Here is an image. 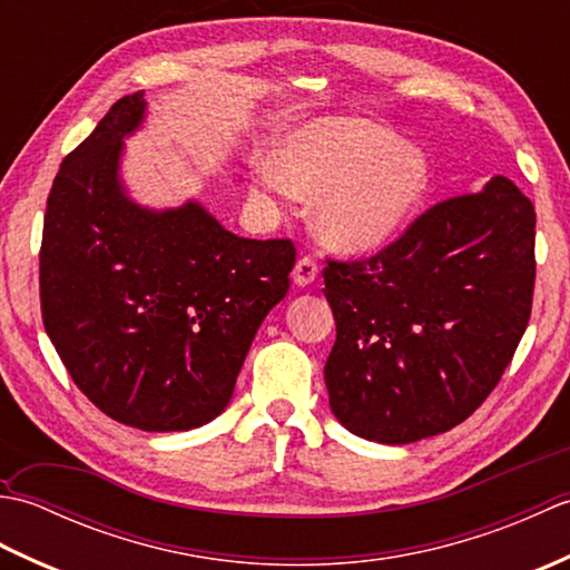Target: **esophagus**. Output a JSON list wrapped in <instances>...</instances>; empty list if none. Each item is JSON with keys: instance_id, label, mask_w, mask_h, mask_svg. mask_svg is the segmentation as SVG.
<instances>
[{"instance_id": "1", "label": "esophagus", "mask_w": 570, "mask_h": 570, "mask_svg": "<svg viewBox=\"0 0 570 570\" xmlns=\"http://www.w3.org/2000/svg\"><path fill=\"white\" fill-rule=\"evenodd\" d=\"M318 272H321V264L313 259V257H301L294 266V282L298 286H308L318 278Z\"/></svg>"}]
</instances>
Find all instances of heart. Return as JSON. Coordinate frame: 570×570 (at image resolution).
Segmentation results:
<instances>
[{"instance_id":"1","label":"heart","mask_w":570,"mask_h":570,"mask_svg":"<svg viewBox=\"0 0 570 570\" xmlns=\"http://www.w3.org/2000/svg\"><path fill=\"white\" fill-rule=\"evenodd\" d=\"M423 156L367 119H321L288 137L274 168L254 176L259 196L321 193L316 220L335 247L362 252L390 239L426 190Z\"/></svg>"}]
</instances>
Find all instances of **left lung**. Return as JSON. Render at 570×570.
<instances>
[{"instance_id": "1", "label": "left lung", "mask_w": 570, "mask_h": 570, "mask_svg": "<svg viewBox=\"0 0 570 570\" xmlns=\"http://www.w3.org/2000/svg\"><path fill=\"white\" fill-rule=\"evenodd\" d=\"M534 205L510 178L445 198L367 259H328L331 409L347 431L411 443L451 431L498 386L534 298Z\"/></svg>"}]
</instances>
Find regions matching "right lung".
<instances>
[{
	"label": "right lung",
	"mask_w": 570,
	"mask_h": 570,
	"mask_svg": "<svg viewBox=\"0 0 570 570\" xmlns=\"http://www.w3.org/2000/svg\"><path fill=\"white\" fill-rule=\"evenodd\" d=\"M144 95L117 100L72 149L46 200L43 328L78 390L141 431L223 414L264 316L292 284V239L237 237L198 203L154 213L119 184Z\"/></svg>",
	"instance_id": "1"
}]
</instances>
